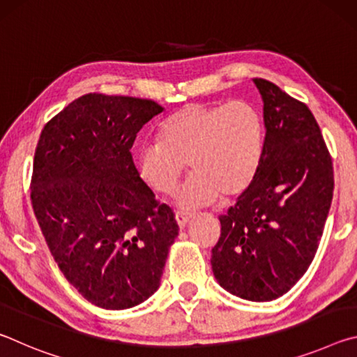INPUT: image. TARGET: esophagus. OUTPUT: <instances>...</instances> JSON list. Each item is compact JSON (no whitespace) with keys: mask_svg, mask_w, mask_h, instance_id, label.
<instances>
[{"mask_svg":"<svg viewBox=\"0 0 357 357\" xmlns=\"http://www.w3.org/2000/svg\"><path fill=\"white\" fill-rule=\"evenodd\" d=\"M174 219H176L179 228H185L187 223H189V220L192 219V214H187V213H176L174 214Z\"/></svg>","mask_w":357,"mask_h":357,"instance_id":"esophagus-1","label":"esophagus"}]
</instances>
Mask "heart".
I'll use <instances>...</instances> for the list:
<instances>
[{"label": "heart", "mask_w": 357, "mask_h": 357, "mask_svg": "<svg viewBox=\"0 0 357 357\" xmlns=\"http://www.w3.org/2000/svg\"><path fill=\"white\" fill-rule=\"evenodd\" d=\"M160 138L137 149V172L153 190L170 193L187 162L193 173L174 192V204L190 211L249 189L261 160L263 121L247 100L193 104L164 121Z\"/></svg>", "instance_id": "heart-1"}]
</instances>
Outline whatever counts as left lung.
Returning a JSON list of instances; mask_svg holds the SVG:
<instances>
[{
  "instance_id": "left-lung-1",
  "label": "left lung",
  "mask_w": 357,
  "mask_h": 357,
  "mask_svg": "<svg viewBox=\"0 0 357 357\" xmlns=\"http://www.w3.org/2000/svg\"><path fill=\"white\" fill-rule=\"evenodd\" d=\"M253 83L263 99L261 160L249 189L219 217L211 264L228 293L268 302L309 269L329 214L334 172L309 107L263 78Z\"/></svg>"
}]
</instances>
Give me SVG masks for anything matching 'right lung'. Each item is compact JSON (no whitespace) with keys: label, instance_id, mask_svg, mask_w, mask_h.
Returning <instances> with one entry per match:
<instances>
[{"label":"right lung","instance_id":"add662e5","mask_svg":"<svg viewBox=\"0 0 357 357\" xmlns=\"http://www.w3.org/2000/svg\"><path fill=\"white\" fill-rule=\"evenodd\" d=\"M154 100L86 94L42 130L34 155L31 203L66 279L107 310L135 307L160 287L178 223L155 202L130 148Z\"/></svg>","mask_w":357,"mask_h":357}]
</instances>
